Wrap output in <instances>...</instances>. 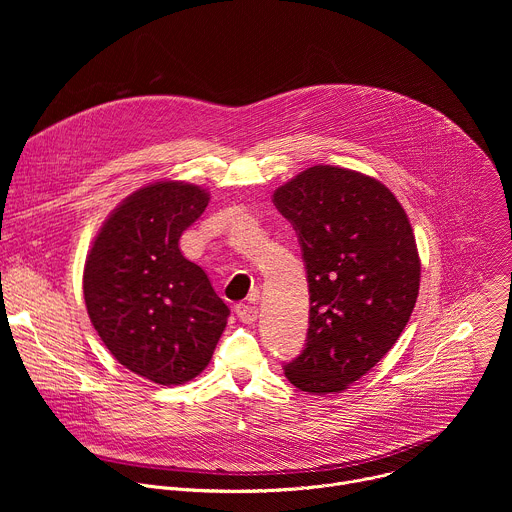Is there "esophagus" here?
Instances as JSON below:
<instances>
[{"mask_svg": "<svg viewBox=\"0 0 512 512\" xmlns=\"http://www.w3.org/2000/svg\"><path fill=\"white\" fill-rule=\"evenodd\" d=\"M235 312H237L239 320L245 322V324H253L257 320V316H259V310L255 306H251V304H237Z\"/></svg>", "mask_w": 512, "mask_h": 512, "instance_id": "esophagus-1", "label": "esophagus"}]
</instances>
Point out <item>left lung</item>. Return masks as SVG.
Masks as SVG:
<instances>
[{
	"instance_id": "1",
	"label": "left lung",
	"mask_w": 512,
	"mask_h": 512,
	"mask_svg": "<svg viewBox=\"0 0 512 512\" xmlns=\"http://www.w3.org/2000/svg\"><path fill=\"white\" fill-rule=\"evenodd\" d=\"M273 204L298 233L310 287L306 348L283 373L300 391L340 393L411 318L421 277L411 223L385 184L338 166L300 172Z\"/></svg>"
}]
</instances>
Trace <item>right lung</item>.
Listing matches in <instances>:
<instances>
[{"mask_svg": "<svg viewBox=\"0 0 512 512\" xmlns=\"http://www.w3.org/2000/svg\"><path fill=\"white\" fill-rule=\"evenodd\" d=\"M208 200L188 182L143 186L109 214L87 255L83 291L97 334L125 369L158 385L200 375L231 314L178 245Z\"/></svg>", "mask_w": 512, "mask_h": 512, "instance_id": "obj_1", "label": "right lung"}]
</instances>
